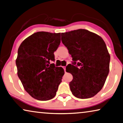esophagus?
Segmentation results:
<instances>
[{"label": "esophagus", "mask_w": 123, "mask_h": 123, "mask_svg": "<svg viewBox=\"0 0 123 123\" xmlns=\"http://www.w3.org/2000/svg\"><path fill=\"white\" fill-rule=\"evenodd\" d=\"M63 68L64 69V71H65V72H66V67H65V66H64V67H63Z\"/></svg>", "instance_id": "obj_1"}]
</instances>
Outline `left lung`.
<instances>
[{
  "label": "left lung",
  "mask_w": 123,
  "mask_h": 123,
  "mask_svg": "<svg viewBox=\"0 0 123 123\" xmlns=\"http://www.w3.org/2000/svg\"><path fill=\"white\" fill-rule=\"evenodd\" d=\"M61 40L74 62L66 69L73 75L72 93L81 99L94 96L104 86L110 71V55L104 40L84 29L62 33Z\"/></svg>",
  "instance_id": "1"
}]
</instances>
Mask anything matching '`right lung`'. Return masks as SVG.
Wrapping results in <instances>:
<instances>
[{
  "label": "right lung",
  "instance_id": "right-lung-1",
  "mask_svg": "<svg viewBox=\"0 0 123 123\" xmlns=\"http://www.w3.org/2000/svg\"><path fill=\"white\" fill-rule=\"evenodd\" d=\"M60 42V33L38 32L25 39L18 48L17 75L25 90L38 100L54 98L62 81L64 69L49 65Z\"/></svg>",
  "mask_w": 123,
  "mask_h": 123
}]
</instances>
